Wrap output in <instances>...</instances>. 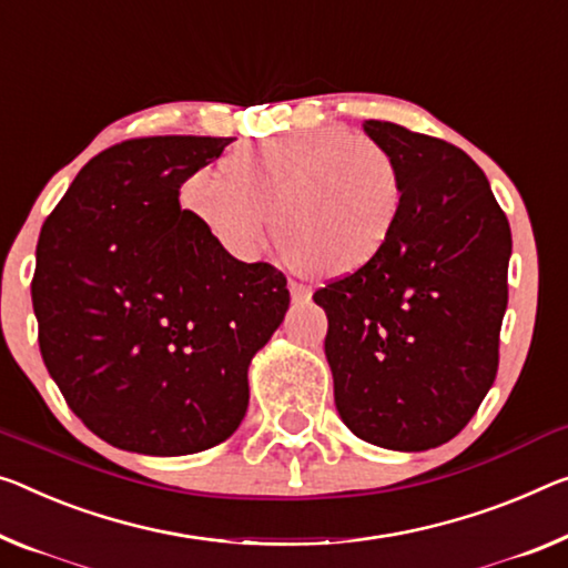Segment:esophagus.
I'll list each match as a JSON object with an SVG mask.
<instances>
[{"mask_svg":"<svg viewBox=\"0 0 568 568\" xmlns=\"http://www.w3.org/2000/svg\"><path fill=\"white\" fill-rule=\"evenodd\" d=\"M290 292H292V300L294 302H304V300H310V294H312V290L307 284H302V282H296V278H290Z\"/></svg>","mask_w":568,"mask_h":568,"instance_id":"1","label":"esophagus"}]
</instances>
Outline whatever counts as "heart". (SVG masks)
<instances>
[{
    "mask_svg": "<svg viewBox=\"0 0 568 568\" xmlns=\"http://www.w3.org/2000/svg\"><path fill=\"white\" fill-rule=\"evenodd\" d=\"M223 174L197 172L185 200L217 243L254 258L274 213V241L286 264L339 276L368 264L394 233L404 207L396 156L351 129L325 126L264 139L233 152Z\"/></svg>",
    "mask_w": 568,
    "mask_h": 568,
    "instance_id": "obj_1",
    "label": "heart"
}]
</instances>
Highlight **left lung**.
I'll return each mask as SVG.
<instances>
[{
	"instance_id": "left-lung-1",
	"label": "left lung",
	"mask_w": 568,
	"mask_h": 568,
	"mask_svg": "<svg viewBox=\"0 0 568 568\" xmlns=\"http://www.w3.org/2000/svg\"><path fill=\"white\" fill-rule=\"evenodd\" d=\"M404 172L386 246L312 294L327 314L335 406L375 447L424 452L465 429L490 390L508 307L510 225L459 146L365 121Z\"/></svg>"
}]
</instances>
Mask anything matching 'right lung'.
Returning a JSON list of instances; mask_svg holds the SVG:
<instances>
[{
	"label": "right lung",
	"instance_id": "1",
	"mask_svg": "<svg viewBox=\"0 0 568 568\" xmlns=\"http://www.w3.org/2000/svg\"><path fill=\"white\" fill-rule=\"evenodd\" d=\"M233 136H139L95 154L42 223L32 310L71 412L119 449H211L248 408V363L290 310L276 266L233 258L180 185Z\"/></svg>",
	"mask_w": 568,
	"mask_h": 568
}]
</instances>
